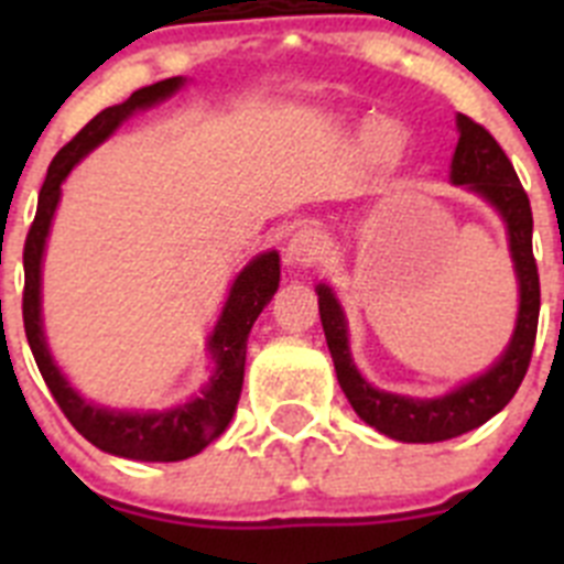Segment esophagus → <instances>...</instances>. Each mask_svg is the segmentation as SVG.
Masks as SVG:
<instances>
[{
	"label": "esophagus",
	"instance_id": "1",
	"mask_svg": "<svg viewBox=\"0 0 564 564\" xmlns=\"http://www.w3.org/2000/svg\"><path fill=\"white\" fill-rule=\"evenodd\" d=\"M325 248H327V239L318 228H299L285 248V262L288 265L307 268L313 265L322 253H325Z\"/></svg>",
	"mask_w": 564,
	"mask_h": 564
}]
</instances>
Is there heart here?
Returning <instances> with one entry per match:
<instances>
[{"mask_svg":"<svg viewBox=\"0 0 564 564\" xmlns=\"http://www.w3.org/2000/svg\"><path fill=\"white\" fill-rule=\"evenodd\" d=\"M398 143V134L390 123H376V127L367 132V147L376 154H390Z\"/></svg>","mask_w":564,"mask_h":564,"instance_id":"1","label":"heart"}]
</instances>
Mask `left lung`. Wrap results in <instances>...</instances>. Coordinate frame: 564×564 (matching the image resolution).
Listing matches in <instances>:
<instances>
[{
  "label": "left lung",
  "mask_w": 564,
  "mask_h": 564,
  "mask_svg": "<svg viewBox=\"0 0 564 564\" xmlns=\"http://www.w3.org/2000/svg\"><path fill=\"white\" fill-rule=\"evenodd\" d=\"M457 129H460V141H457L455 158H452V183H460V186L466 183L502 214L517 279H520L517 330L500 361L475 381L463 383L460 390L432 398V401H415V398L376 390L352 367L347 327H344L336 296L330 293V288L318 285V313H322V327H325L327 347H330L344 395L364 423H370L378 432L403 443L449 441L463 432L477 430L488 417H495L520 390L536 341L540 271H536L534 246H531V234H534L531 203H528L525 188L508 161V154L491 138V132L482 123L471 121L468 115H457Z\"/></svg>",
  "instance_id": "left-lung-1"
}]
</instances>
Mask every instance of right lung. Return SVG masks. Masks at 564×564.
Wrapping results in <instances>:
<instances>
[{
	"mask_svg": "<svg viewBox=\"0 0 564 564\" xmlns=\"http://www.w3.org/2000/svg\"><path fill=\"white\" fill-rule=\"evenodd\" d=\"M183 78H166V82L149 84L134 89L132 96L118 107H107L98 112L73 141L64 143L47 169V177L39 192V208L24 239V293H22V318L28 344L36 358V367L47 383L50 395L56 398L67 417L93 446L109 455L129 457V460H186V457L203 452L212 441L226 432L237 410L239 392H242V372H246V344L253 322L262 307L271 302L279 288V253L268 251L257 257L246 271L239 273L231 288L220 322L214 327L208 350L214 358V376L206 390L194 401L174 406L166 412H112L93 406L84 401L58 372L50 358L47 344L42 333V305H39V288H42V253L47 239L50 220L62 197V181L69 169L82 161L89 149H96L104 138L115 132V127L132 115L134 109L152 107L161 98H169L181 87Z\"/></svg>",
	"mask_w": 564,
	"mask_h": 564,
	"instance_id": "add662e5",
	"label": "right lung"
}]
</instances>
